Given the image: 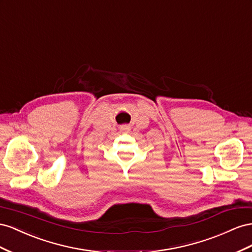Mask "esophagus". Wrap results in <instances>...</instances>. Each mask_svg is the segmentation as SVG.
<instances>
[{
    "label": "esophagus",
    "mask_w": 252,
    "mask_h": 252,
    "mask_svg": "<svg viewBox=\"0 0 252 252\" xmlns=\"http://www.w3.org/2000/svg\"><path fill=\"white\" fill-rule=\"evenodd\" d=\"M128 128H130V126H122V130H128Z\"/></svg>",
    "instance_id": "esophagus-1"
}]
</instances>
